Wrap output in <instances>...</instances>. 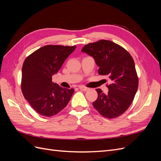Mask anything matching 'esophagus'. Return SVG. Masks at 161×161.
<instances>
[{
  "mask_svg": "<svg viewBox=\"0 0 161 161\" xmlns=\"http://www.w3.org/2000/svg\"><path fill=\"white\" fill-rule=\"evenodd\" d=\"M79 89H80L81 91H88L89 89L87 88V87H86V86H80Z\"/></svg>",
  "mask_w": 161,
  "mask_h": 161,
  "instance_id": "esophagus-1",
  "label": "esophagus"
}]
</instances>
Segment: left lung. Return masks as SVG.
<instances>
[{
	"instance_id": "left-lung-1",
	"label": "left lung",
	"mask_w": 161,
	"mask_h": 161,
	"mask_svg": "<svg viewBox=\"0 0 161 161\" xmlns=\"http://www.w3.org/2000/svg\"><path fill=\"white\" fill-rule=\"evenodd\" d=\"M81 52L93 58L99 67V74L108 76L112 81L107 86V95L96 89L98 97L92 105L105 118H118L129 108L138 90V78L132 57L124 47L104 40L89 43Z\"/></svg>"
}]
</instances>
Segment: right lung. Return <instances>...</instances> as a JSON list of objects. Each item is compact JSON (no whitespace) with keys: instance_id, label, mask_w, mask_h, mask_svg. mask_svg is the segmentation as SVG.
Masks as SVG:
<instances>
[{"instance_id":"right-lung-1","label":"right lung","mask_w":161,"mask_h":161,"mask_svg":"<svg viewBox=\"0 0 161 161\" xmlns=\"http://www.w3.org/2000/svg\"><path fill=\"white\" fill-rule=\"evenodd\" d=\"M75 46L47 45L32 53L23 62L21 91L33 109L41 115L51 117L69 103L74 89L53 82L52 76L75 51Z\"/></svg>"}]
</instances>
